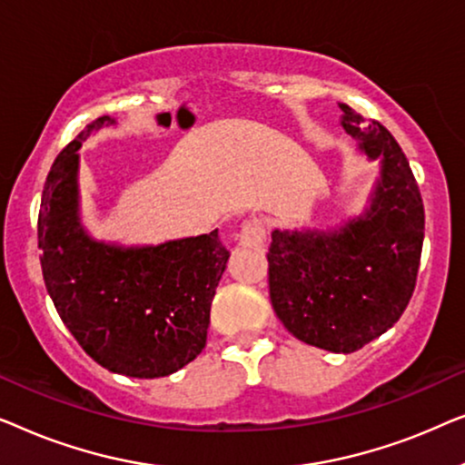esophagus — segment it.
<instances>
[{"mask_svg":"<svg viewBox=\"0 0 465 465\" xmlns=\"http://www.w3.org/2000/svg\"><path fill=\"white\" fill-rule=\"evenodd\" d=\"M237 237H239V243L243 247H258V245H262V241L266 239V228L262 222L252 218V220H247L243 226H241Z\"/></svg>","mask_w":465,"mask_h":465,"instance_id":"1","label":"esophagus"}]
</instances>
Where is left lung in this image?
<instances>
[{
	"label": "left lung",
	"mask_w": 465,
	"mask_h": 465,
	"mask_svg": "<svg viewBox=\"0 0 465 465\" xmlns=\"http://www.w3.org/2000/svg\"><path fill=\"white\" fill-rule=\"evenodd\" d=\"M341 126L379 163L360 213L328 228H275L269 294L288 332L332 353L358 351L404 313L421 260L425 213L419 186L391 133L345 104Z\"/></svg>",
	"instance_id": "obj_1"
}]
</instances>
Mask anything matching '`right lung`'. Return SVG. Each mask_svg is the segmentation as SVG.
<instances>
[{"label":"right lung","mask_w":465,"mask_h":465,"mask_svg":"<svg viewBox=\"0 0 465 465\" xmlns=\"http://www.w3.org/2000/svg\"><path fill=\"white\" fill-rule=\"evenodd\" d=\"M118 120H93L59 156L44 183L37 241L56 313L110 372L158 379L190 364L207 342L209 311L231 253L218 228L158 245L97 239L82 220L80 148Z\"/></svg>","instance_id":"obj_1"}]
</instances>
